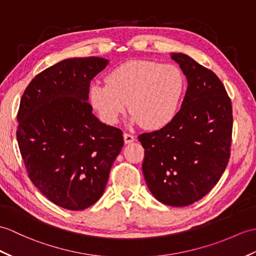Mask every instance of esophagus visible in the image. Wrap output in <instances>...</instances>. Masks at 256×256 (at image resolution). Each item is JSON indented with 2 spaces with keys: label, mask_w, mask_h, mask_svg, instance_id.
I'll return each instance as SVG.
<instances>
[{
  "label": "esophagus",
  "mask_w": 256,
  "mask_h": 256,
  "mask_svg": "<svg viewBox=\"0 0 256 256\" xmlns=\"http://www.w3.org/2000/svg\"><path fill=\"white\" fill-rule=\"evenodd\" d=\"M123 138H124V142H126V144H130V142H133L135 140V136L132 134H128V133H124Z\"/></svg>",
  "instance_id": "obj_1"
}]
</instances>
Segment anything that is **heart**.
Wrapping results in <instances>:
<instances>
[{"label":"heart","mask_w":256,"mask_h":256,"mask_svg":"<svg viewBox=\"0 0 256 256\" xmlns=\"http://www.w3.org/2000/svg\"><path fill=\"white\" fill-rule=\"evenodd\" d=\"M106 85L89 89L94 109L109 126L116 124L126 112L132 121L148 130H158L174 120L186 90V77L174 64L154 61H128L106 76Z\"/></svg>","instance_id":"1"}]
</instances>
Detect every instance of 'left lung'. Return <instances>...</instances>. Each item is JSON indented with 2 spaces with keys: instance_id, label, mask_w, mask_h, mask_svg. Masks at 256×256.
Here are the masks:
<instances>
[{
  "instance_id": "8db88e82",
  "label": "left lung",
  "mask_w": 256,
  "mask_h": 256,
  "mask_svg": "<svg viewBox=\"0 0 256 256\" xmlns=\"http://www.w3.org/2000/svg\"><path fill=\"white\" fill-rule=\"evenodd\" d=\"M186 76L181 109L169 124L138 136L147 186L162 204L182 207L208 193L230 158L232 106L222 80L183 53H172Z\"/></svg>"
}]
</instances>
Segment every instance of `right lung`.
Returning <instances> with one entry per match:
<instances>
[{
	"label": "right lung",
	"instance_id": "add662e5",
	"mask_svg": "<svg viewBox=\"0 0 256 256\" xmlns=\"http://www.w3.org/2000/svg\"><path fill=\"white\" fill-rule=\"evenodd\" d=\"M106 64L66 58L36 76L20 99L16 138L28 176L63 208L96 203L123 147L122 130L100 122L88 102L90 80Z\"/></svg>",
	"mask_w": 256,
	"mask_h": 256
}]
</instances>
